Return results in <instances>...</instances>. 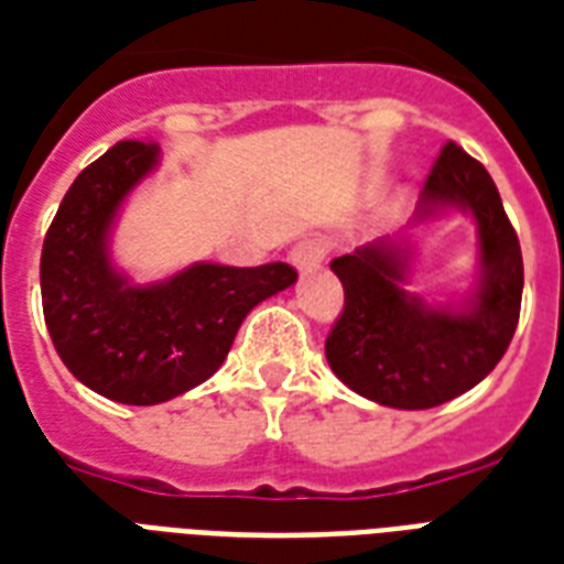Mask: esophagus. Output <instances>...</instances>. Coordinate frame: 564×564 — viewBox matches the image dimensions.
<instances>
[{"instance_id":"obj_1","label":"esophagus","mask_w":564,"mask_h":564,"mask_svg":"<svg viewBox=\"0 0 564 564\" xmlns=\"http://www.w3.org/2000/svg\"><path fill=\"white\" fill-rule=\"evenodd\" d=\"M327 254V239L325 237H304L301 242H295L290 251V263L301 272H307V269H316Z\"/></svg>"}]
</instances>
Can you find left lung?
<instances>
[{
  "label": "left lung",
  "instance_id": "8db88e82",
  "mask_svg": "<svg viewBox=\"0 0 564 564\" xmlns=\"http://www.w3.org/2000/svg\"><path fill=\"white\" fill-rule=\"evenodd\" d=\"M463 213L477 228V281L436 304L410 286L412 237H383L330 269L345 310L325 343L348 389L392 410H430L468 392L507 354L521 313L524 260L500 193L482 163L447 143L421 189L410 228Z\"/></svg>",
  "mask_w": 564,
  "mask_h": 564
}]
</instances>
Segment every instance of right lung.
I'll list each match as a JSON object with an SVG mask.
<instances>
[{
  "label": "right lung",
  "instance_id": "1",
  "mask_svg": "<svg viewBox=\"0 0 564 564\" xmlns=\"http://www.w3.org/2000/svg\"><path fill=\"white\" fill-rule=\"evenodd\" d=\"M161 166L158 143L126 140L73 181L40 254L43 316L57 357L87 389L152 406L216 375L242 318L299 281L286 263H193L134 283L110 254L128 195Z\"/></svg>",
  "mask_w": 564,
  "mask_h": 564
}]
</instances>
